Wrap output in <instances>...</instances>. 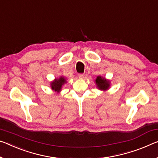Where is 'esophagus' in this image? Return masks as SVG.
<instances>
[{"instance_id":"obj_1","label":"esophagus","mask_w":158,"mask_h":158,"mask_svg":"<svg viewBox=\"0 0 158 158\" xmlns=\"http://www.w3.org/2000/svg\"><path fill=\"white\" fill-rule=\"evenodd\" d=\"M79 78L81 79H84V75L83 74H79Z\"/></svg>"}]
</instances>
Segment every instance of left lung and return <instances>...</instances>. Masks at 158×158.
I'll list each match as a JSON object with an SVG mask.
<instances>
[{
    "mask_svg": "<svg viewBox=\"0 0 158 158\" xmlns=\"http://www.w3.org/2000/svg\"><path fill=\"white\" fill-rule=\"evenodd\" d=\"M94 81L96 85V88L99 89L100 91H106L110 88V80L107 79L103 77L100 76V75L96 77Z\"/></svg>",
    "mask_w": 158,
    "mask_h": 158,
    "instance_id": "obj_1",
    "label": "left lung"
}]
</instances>
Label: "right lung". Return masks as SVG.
I'll use <instances>...</instances> for the list:
<instances>
[{"label": "right lung", "mask_w": 158, "mask_h": 158, "mask_svg": "<svg viewBox=\"0 0 158 158\" xmlns=\"http://www.w3.org/2000/svg\"><path fill=\"white\" fill-rule=\"evenodd\" d=\"M67 83L66 78L63 76H60L58 78H56L53 81H52L50 84L51 89L54 92L59 94L62 91V86Z\"/></svg>", "instance_id": "obj_1"}]
</instances>
